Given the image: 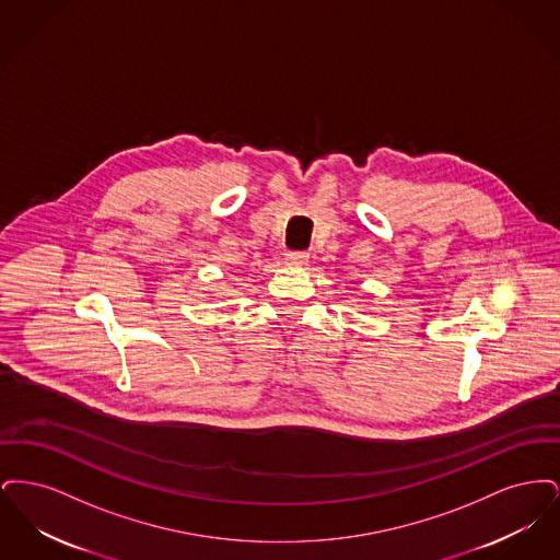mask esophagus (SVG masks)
<instances>
[{
  "label": "esophagus",
  "instance_id": "obj_1",
  "mask_svg": "<svg viewBox=\"0 0 560 560\" xmlns=\"http://www.w3.org/2000/svg\"><path fill=\"white\" fill-rule=\"evenodd\" d=\"M285 262L290 267H304L308 262V254H304V252H290V254H285Z\"/></svg>",
  "mask_w": 560,
  "mask_h": 560
}]
</instances>
